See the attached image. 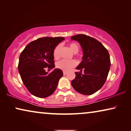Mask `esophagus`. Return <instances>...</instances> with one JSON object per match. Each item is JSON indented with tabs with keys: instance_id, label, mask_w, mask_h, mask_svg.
<instances>
[{
	"instance_id": "obj_1",
	"label": "esophagus",
	"mask_w": 131,
	"mask_h": 131,
	"mask_svg": "<svg viewBox=\"0 0 131 131\" xmlns=\"http://www.w3.org/2000/svg\"><path fill=\"white\" fill-rule=\"evenodd\" d=\"M67 72H66V71H63V74L64 75H66V74H67Z\"/></svg>"
}]
</instances>
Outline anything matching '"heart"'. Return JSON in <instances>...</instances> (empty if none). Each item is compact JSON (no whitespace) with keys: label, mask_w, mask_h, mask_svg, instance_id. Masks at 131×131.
<instances>
[{"label":"heart","mask_w":131,"mask_h":131,"mask_svg":"<svg viewBox=\"0 0 131 131\" xmlns=\"http://www.w3.org/2000/svg\"><path fill=\"white\" fill-rule=\"evenodd\" d=\"M69 48L73 53H76L78 52L79 50V46L76 43H71L69 44ZM61 49V46L58 45L55 48L53 51V57L55 59H58L60 57V52ZM77 65V62L74 60H62L57 62V67L59 69L61 70L64 71H68L70 70L73 67H76Z\"/></svg>","instance_id":"b5f03b06"}]
</instances>
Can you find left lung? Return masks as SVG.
Returning a JSON list of instances; mask_svg holds the SVG:
<instances>
[{"mask_svg": "<svg viewBox=\"0 0 131 131\" xmlns=\"http://www.w3.org/2000/svg\"><path fill=\"white\" fill-rule=\"evenodd\" d=\"M71 40L79 43L83 53L82 62L76 67L80 72H75L76 78L71 85L80 94L90 95L101 89L106 81L111 65L110 55L103 44L93 37L77 35Z\"/></svg>", "mask_w": 131, "mask_h": 131, "instance_id": "1", "label": "left lung"}]
</instances>
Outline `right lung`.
Listing matches in <instances>:
<instances>
[{
	"instance_id": "add662e5",
	"label": "right lung",
	"mask_w": 131,
	"mask_h": 131,
	"mask_svg": "<svg viewBox=\"0 0 131 131\" xmlns=\"http://www.w3.org/2000/svg\"><path fill=\"white\" fill-rule=\"evenodd\" d=\"M64 40L61 37L39 38L28 43L21 53L19 73L27 89L35 96L46 98L55 92L63 73L61 70L55 69L48 73L45 69L55 67L53 51Z\"/></svg>"
}]
</instances>
